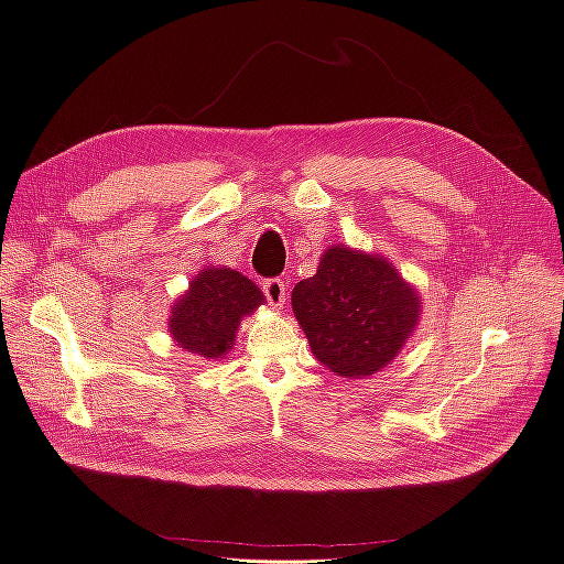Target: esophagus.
Wrapping results in <instances>:
<instances>
[{"label":"esophagus","mask_w":564,"mask_h":564,"mask_svg":"<svg viewBox=\"0 0 564 564\" xmlns=\"http://www.w3.org/2000/svg\"><path fill=\"white\" fill-rule=\"evenodd\" d=\"M263 294L272 308H282L286 301V284L282 280H268L263 282Z\"/></svg>","instance_id":"34e87169"}]
</instances>
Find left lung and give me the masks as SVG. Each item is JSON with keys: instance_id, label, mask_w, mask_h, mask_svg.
<instances>
[{"instance_id": "obj_1", "label": "left lung", "mask_w": 564, "mask_h": 564, "mask_svg": "<svg viewBox=\"0 0 564 564\" xmlns=\"http://www.w3.org/2000/svg\"><path fill=\"white\" fill-rule=\"evenodd\" d=\"M292 308L317 362L344 379H369L395 362L423 305L383 253L332 245L315 275L294 286Z\"/></svg>"}]
</instances>
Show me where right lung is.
I'll use <instances>...</instances> for the list:
<instances>
[{
	"instance_id": "obj_1",
	"label": "right lung",
	"mask_w": 564,
	"mask_h": 564,
	"mask_svg": "<svg viewBox=\"0 0 564 564\" xmlns=\"http://www.w3.org/2000/svg\"><path fill=\"white\" fill-rule=\"evenodd\" d=\"M265 296L240 270L204 265L174 301L169 313V334L174 344L202 360H226L237 329Z\"/></svg>"
}]
</instances>
